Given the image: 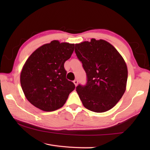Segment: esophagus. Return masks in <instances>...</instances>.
I'll list each match as a JSON object with an SVG mask.
<instances>
[{
  "instance_id": "esophagus-1",
  "label": "esophagus",
  "mask_w": 150,
  "mask_h": 150,
  "mask_svg": "<svg viewBox=\"0 0 150 150\" xmlns=\"http://www.w3.org/2000/svg\"><path fill=\"white\" fill-rule=\"evenodd\" d=\"M73 83H74L75 86H77V84H78V81H77V79L74 80V81H73Z\"/></svg>"
}]
</instances>
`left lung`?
I'll list each match as a JSON object with an SVG mask.
<instances>
[{"mask_svg": "<svg viewBox=\"0 0 150 150\" xmlns=\"http://www.w3.org/2000/svg\"><path fill=\"white\" fill-rule=\"evenodd\" d=\"M75 52L87 74L85 85L76 87L83 106L95 112L113 108L126 91L128 69L116 48L104 40L76 44Z\"/></svg>", "mask_w": 150, "mask_h": 150, "instance_id": "1", "label": "left lung"}]
</instances>
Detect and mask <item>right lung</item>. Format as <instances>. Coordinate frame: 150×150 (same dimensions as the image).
Here are the masks:
<instances>
[{"instance_id": "obj_1", "label": "right lung", "mask_w": 150, "mask_h": 150, "mask_svg": "<svg viewBox=\"0 0 150 150\" xmlns=\"http://www.w3.org/2000/svg\"><path fill=\"white\" fill-rule=\"evenodd\" d=\"M75 44L53 40L35 50L28 58L20 73V84L27 100L45 112L64 105L75 86L66 79L64 68Z\"/></svg>"}]
</instances>
